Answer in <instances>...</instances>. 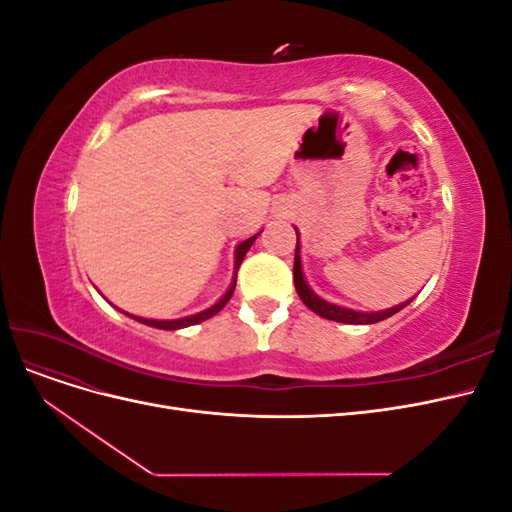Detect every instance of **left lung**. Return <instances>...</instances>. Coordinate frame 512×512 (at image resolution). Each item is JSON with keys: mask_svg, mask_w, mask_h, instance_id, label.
I'll return each mask as SVG.
<instances>
[{"mask_svg": "<svg viewBox=\"0 0 512 512\" xmlns=\"http://www.w3.org/2000/svg\"><path fill=\"white\" fill-rule=\"evenodd\" d=\"M297 230V228H294ZM294 288H297V294L299 299L312 309L314 314H318L320 318H327V320H335V322H344V324H374V322H380V320H386L391 318L393 314L401 312L412 299L399 303V305H393L389 309H382V312H356V309H350V307H344V305H335V303H329L324 301L322 297H318V294L309 288L305 275H303V265H301V245H299V232H297V250H294Z\"/></svg>", "mask_w": 512, "mask_h": 512, "instance_id": "left-lung-1", "label": "left lung"}]
</instances>
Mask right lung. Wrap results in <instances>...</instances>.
Returning <instances> with one entry per match:
<instances>
[{
  "instance_id": "obj_1",
  "label": "right lung",
  "mask_w": 512,
  "mask_h": 512,
  "mask_svg": "<svg viewBox=\"0 0 512 512\" xmlns=\"http://www.w3.org/2000/svg\"><path fill=\"white\" fill-rule=\"evenodd\" d=\"M260 232H262V230H260ZM260 232H256V235H252L250 239L241 241V243L235 247V271H232V282H230L228 290L222 294V297H220L218 301H215L211 307L203 309V312L192 314V316H183V318H177V320H153V318H141V316H134V314H128V312H123V314L130 316V318H134L136 322H143V324H147V327H153V329H164V331H177V329L192 327V324H198V322H203V320H209L211 316L218 314L220 309H224V305L230 301L232 292H235V286H237V271H239V267H241V262H243V258H245V254H247V250H250L252 243L256 241V237L260 235Z\"/></svg>"
}]
</instances>
